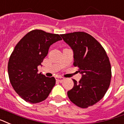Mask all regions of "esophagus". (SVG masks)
Segmentation results:
<instances>
[{
    "instance_id": "34e87169",
    "label": "esophagus",
    "mask_w": 124,
    "mask_h": 124,
    "mask_svg": "<svg viewBox=\"0 0 124 124\" xmlns=\"http://www.w3.org/2000/svg\"><path fill=\"white\" fill-rule=\"evenodd\" d=\"M64 77H58L56 78V80L57 81H58L59 83H62V82H63V81H64Z\"/></svg>"
}]
</instances>
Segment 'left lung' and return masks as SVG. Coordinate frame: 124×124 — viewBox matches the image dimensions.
I'll return each instance as SVG.
<instances>
[{
  "mask_svg": "<svg viewBox=\"0 0 124 124\" xmlns=\"http://www.w3.org/2000/svg\"><path fill=\"white\" fill-rule=\"evenodd\" d=\"M73 51V65L82 74L79 82L68 92L69 99L81 108H87L103 98L112 76L108 56L102 45L91 35L75 32L60 35Z\"/></svg>",
  "mask_w": 124,
  "mask_h": 124,
  "instance_id": "8db88e82",
  "label": "left lung"
}]
</instances>
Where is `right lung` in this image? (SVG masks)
Here are the masks:
<instances>
[{"label":"right lung","mask_w":124,"mask_h":124,"mask_svg":"<svg viewBox=\"0 0 124 124\" xmlns=\"http://www.w3.org/2000/svg\"><path fill=\"white\" fill-rule=\"evenodd\" d=\"M59 40H62L59 34L36 29L27 33L16 45L8 71L12 87L25 101H43L55 85V79L38 73V67L47 55L50 46Z\"/></svg>","instance_id":"obj_1"}]
</instances>
